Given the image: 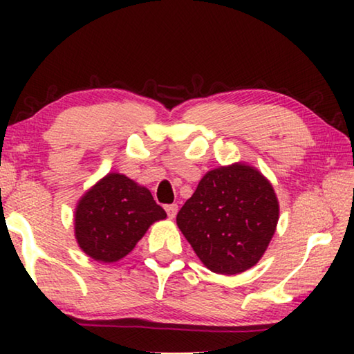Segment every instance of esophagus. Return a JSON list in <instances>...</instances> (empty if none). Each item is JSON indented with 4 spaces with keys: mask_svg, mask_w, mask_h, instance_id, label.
<instances>
[{
    "mask_svg": "<svg viewBox=\"0 0 354 354\" xmlns=\"http://www.w3.org/2000/svg\"><path fill=\"white\" fill-rule=\"evenodd\" d=\"M165 212H167V215H169L170 218H173L178 214V205H167L165 206Z\"/></svg>",
    "mask_w": 354,
    "mask_h": 354,
    "instance_id": "34e87169",
    "label": "esophagus"
}]
</instances>
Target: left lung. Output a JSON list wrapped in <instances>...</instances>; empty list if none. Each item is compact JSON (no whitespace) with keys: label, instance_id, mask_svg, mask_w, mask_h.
Listing matches in <instances>:
<instances>
[{"label":"left lung","instance_id":"8db88e82","mask_svg":"<svg viewBox=\"0 0 354 354\" xmlns=\"http://www.w3.org/2000/svg\"><path fill=\"white\" fill-rule=\"evenodd\" d=\"M278 218L272 184L253 167L232 164L203 176L176 223L209 270L237 274L266 253Z\"/></svg>","mask_w":354,"mask_h":354}]
</instances>
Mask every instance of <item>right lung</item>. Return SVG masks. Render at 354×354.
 Instances as JSON below:
<instances>
[{
  "label": "right lung",
  "instance_id": "add662e5",
  "mask_svg": "<svg viewBox=\"0 0 354 354\" xmlns=\"http://www.w3.org/2000/svg\"><path fill=\"white\" fill-rule=\"evenodd\" d=\"M165 217L147 187L120 173H109L77 203L75 236L92 259L115 262L133 251L149 225Z\"/></svg>",
  "mask_w": 354,
  "mask_h": 354
}]
</instances>
